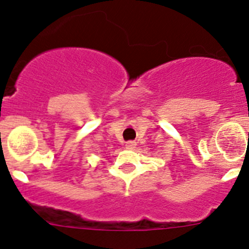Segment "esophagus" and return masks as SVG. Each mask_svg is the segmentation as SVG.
Masks as SVG:
<instances>
[{
	"instance_id": "obj_1",
	"label": "esophagus",
	"mask_w": 249,
	"mask_h": 249,
	"mask_svg": "<svg viewBox=\"0 0 249 249\" xmlns=\"http://www.w3.org/2000/svg\"><path fill=\"white\" fill-rule=\"evenodd\" d=\"M136 145H137V143H136L135 141H129V142H126V144H125L126 149H135Z\"/></svg>"
}]
</instances>
